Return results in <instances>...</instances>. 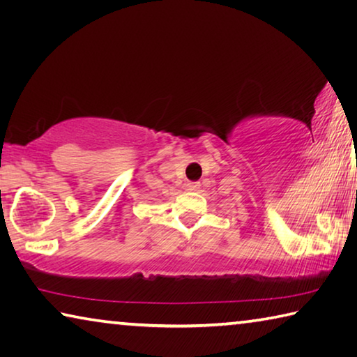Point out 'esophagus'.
<instances>
[{"mask_svg":"<svg viewBox=\"0 0 357 357\" xmlns=\"http://www.w3.org/2000/svg\"><path fill=\"white\" fill-rule=\"evenodd\" d=\"M185 190L187 192H198V190H200V184H198V183H187Z\"/></svg>","mask_w":357,"mask_h":357,"instance_id":"obj_1","label":"esophagus"}]
</instances>
